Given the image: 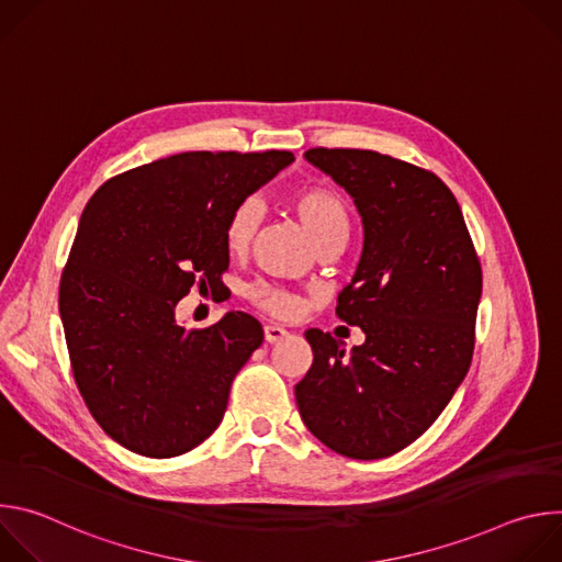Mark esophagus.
<instances>
[{
	"label": "esophagus",
	"mask_w": 562,
	"mask_h": 562,
	"mask_svg": "<svg viewBox=\"0 0 562 562\" xmlns=\"http://www.w3.org/2000/svg\"><path fill=\"white\" fill-rule=\"evenodd\" d=\"M286 336H289V331L282 329V327H278V325H267V327H265V340H267L269 345H276V342L284 340Z\"/></svg>",
	"instance_id": "obj_1"
}]
</instances>
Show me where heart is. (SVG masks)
Masks as SVG:
<instances>
[{
    "label": "heart",
    "instance_id": "1",
    "mask_svg": "<svg viewBox=\"0 0 562 562\" xmlns=\"http://www.w3.org/2000/svg\"><path fill=\"white\" fill-rule=\"evenodd\" d=\"M286 206L306 226L319 251L342 249L351 233V215L347 202L327 187H302L293 191ZM258 228V209L254 202L237 204L224 222V245L231 254H245ZM249 300L278 317H289L300 308V300L282 289L256 284L249 289Z\"/></svg>",
    "mask_w": 562,
    "mask_h": 562
}]
</instances>
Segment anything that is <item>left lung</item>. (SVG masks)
<instances>
[{"instance_id":"1","label":"left lung","mask_w":562,"mask_h":562,"mask_svg":"<svg viewBox=\"0 0 562 562\" xmlns=\"http://www.w3.org/2000/svg\"><path fill=\"white\" fill-rule=\"evenodd\" d=\"M362 217V256L336 313L364 331L342 342L308 329L313 364L295 384L306 429L356 460L393 456L418 440L464 380L483 271L447 184L403 159L360 148H311Z\"/></svg>"}]
</instances>
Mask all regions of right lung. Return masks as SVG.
<instances>
[{
    "mask_svg": "<svg viewBox=\"0 0 562 562\" xmlns=\"http://www.w3.org/2000/svg\"><path fill=\"white\" fill-rule=\"evenodd\" d=\"M293 162L289 150H193L131 169L89 200L59 282L79 393L100 427L146 458H173L222 423L231 382L262 345L228 311L187 331L178 302L228 269L231 211Z\"/></svg>",
    "mask_w": 562,
    "mask_h": 562,
    "instance_id": "obj_1",
    "label": "right lung"
}]
</instances>
